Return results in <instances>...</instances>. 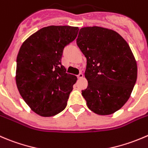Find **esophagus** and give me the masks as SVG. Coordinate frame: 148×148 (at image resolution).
<instances>
[{"instance_id": "34e87169", "label": "esophagus", "mask_w": 148, "mask_h": 148, "mask_svg": "<svg viewBox=\"0 0 148 148\" xmlns=\"http://www.w3.org/2000/svg\"><path fill=\"white\" fill-rule=\"evenodd\" d=\"M83 77V74H82V73H79V74L77 75V78L78 79H82Z\"/></svg>"}]
</instances>
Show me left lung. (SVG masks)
<instances>
[{
	"label": "left lung",
	"mask_w": 148,
	"mask_h": 148,
	"mask_svg": "<svg viewBox=\"0 0 148 148\" xmlns=\"http://www.w3.org/2000/svg\"><path fill=\"white\" fill-rule=\"evenodd\" d=\"M77 44L87 58L88 86L82 94L87 107L99 115L114 114L127 103L137 81L130 47L116 32L100 27L80 29Z\"/></svg>",
	"instance_id": "8db88e82"
}]
</instances>
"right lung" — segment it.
Masks as SVG:
<instances>
[{
    "label": "right lung",
    "mask_w": 148,
    "mask_h": 148,
    "mask_svg": "<svg viewBox=\"0 0 148 148\" xmlns=\"http://www.w3.org/2000/svg\"><path fill=\"white\" fill-rule=\"evenodd\" d=\"M79 28L43 27L27 38L16 58L17 88L25 103L40 116L49 117L66 107L77 78L61 64L64 49L77 38Z\"/></svg>",
    "instance_id": "right-lung-1"
}]
</instances>
